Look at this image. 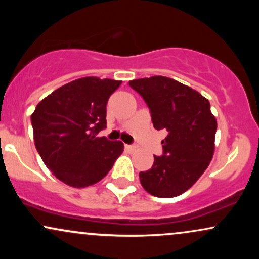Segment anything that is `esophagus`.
<instances>
[{
  "instance_id": "1",
  "label": "esophagus",
  "mask_w": 259,
  "mask_h": 259,
  "mask_svg": "<svg viewBox=\"0 0 259 259\" xmlns=\"http://www.w3.org/2000/svg\"><path fill=\"white\" fill-rule=\"evenodd\" d=\"M125 148L127 151H135L136 146H134V145H125Z\"/></svg>"
}]
</instances>
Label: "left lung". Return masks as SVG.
Here are the masks:
<instances>
[{"label": "left lung", "mask_w": 259, "mask_h": 259, "mask_svg": "<svg viewBox=\"0 0 259 259\" xmlns=\"http://www.w3.org/2000/svg\"><path fill=\"white\" fill-rule=\"evenodd\" d=\"M151 112L154 129L164 130L163 154L152 168L139 174L152 196L170 198L189 190L204 173L214 153L217 120L207 99L167 76L129 81Z\"/></svg>", "instance_id": "obj_1"}]
</instances>
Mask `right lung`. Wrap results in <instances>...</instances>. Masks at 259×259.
Masks as SVG:
<instances>
[{
    "label": "right lung",
    "mask_w": 259,
    "mask_h": 259,
    "mask_svg": "<svg viewBox=\"0 0 259 259\" xmlns=\"http://www.w3.org/2000/svg\"><path fill=\"white\" fill-rule=\"evenodd\" d=\"M121 81L86 76L38 102L31 114L34 141L46 167L73 187L99 183L123 153L121 141L97 134L106 127V106Z\"/></svg>",
    "instance_id": "obj_1"
}]
</instances>
